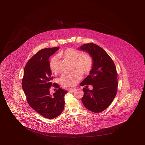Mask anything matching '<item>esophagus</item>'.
Segmentation results:
<instances>
[{
  "mask_svg": "<svg viewBox=\"0 0 145 145\" xmlns=\"http://www.w3.org/2000/svg\"><path fill=\"white\" fill-rule=\"evenodd\" d=\"M74 91H75V89H69V90H68V93H74Z\"/></svg>",
  "mask_w": 145,
  "mask_h": 145,
  "instance_id": "obj_1",
  "label": "esophagus"
}]
</instances>
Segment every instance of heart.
Returning a JSON list of instances; mask_svg holds the SVG:
<instances>
[{
  "mask_svg": "<svg viewBox=\"0 0 145 145\" xmlns=\"http://www.w3.org/2000/svg\"><path fill=\"white\" fill-rule=\"evenodd\" d=\"M58 56L73 62V69L77 68L79 69L73 71L71 72L64 73L59 78V83L65 88L74 87L81 79L82 77V72L84 74H89L92 69L93 59L92 56L88 53H82L80 50L67 48L61 51L58 54ZM50 68L53 74L59 72V64L56 57H53L51 59Z\"/></svg>",
  "mask_w": 145,
  "mask_h": 145,
  "instance_id": "obj_1",
  "label": "heart"
}]
</instances>
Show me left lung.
<instances>
[{"instance_id": "8db88e82", "label": "left lung", "mask_w": 145, "mask_h": 145, "mask_svg": "<svg viewBox=\"0 0 145 145\" xmlns=\"http://www.w3.org/2000/svg\"><path fill=\"white\" fill-rule=\"evenodd\" d=\"M79 49L88 52L93 59L89 75L80 84L81 86L91 85L93 89L83 88L81 101L87 109L99 113L108 108L117 94L118 83L116 66L105 50L95 44H84Z\"/></svg>"}]
</instances>
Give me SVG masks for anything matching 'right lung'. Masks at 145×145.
<instances>
[{"label": "right lung", "mask_w": 145, "mask_h": 145, "mask_svg": "<svg viewBox=\"0 0 145 145\" xmlns=\"http://www.w3.org/2000/svg\"><path fill=\"white\" fill-rule=\"evenodd\" d=\"M59 47L40 50L29 59L25 66L22 79V88L28 104L39 114L48 119L58 117L63 111L64 96L67 91L57 83H52L49 61L50 56L59 50ZM57 88L51 96L49 88Z\"/></svg>", "instance_id": "right-lung-1"}]
</instances>
